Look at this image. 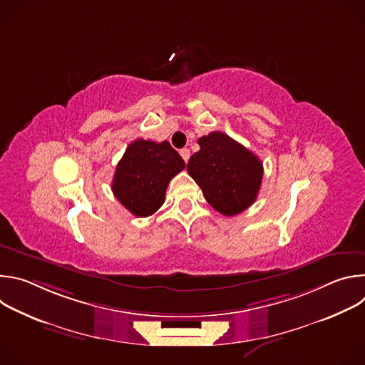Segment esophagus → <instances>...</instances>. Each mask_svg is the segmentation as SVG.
I'll use <instances>...</instances> for the list:
<instances>
[{"label": "esophagus", "instance_id": "1", "mask_svg": "<svg viewBox=\"0 0 365 365\" xmlns=\"http://www.w3.org/2000/svg\"><path fill=\"white\" fill-rule=\"evenodd\" d=\"M179 153H180V155L183 158V160L187 163V160H189V158H190V151H189L187 148H182Z\"/></svg>", "mask_w": 365, "mask_h": 365}]
</instances>
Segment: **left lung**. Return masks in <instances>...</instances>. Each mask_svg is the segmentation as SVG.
<instances>
[{
    "label": "left lung",
    "instance_id": "left-lung-1",
    "mask_svg": "<svg viewBox=\"0 0 365 365\" xmlns=\"http://www.w3.org/2000/svg\"><path fill=\"white\" fill-rule=\"evenodd\" d=\"M200 150L187 163V172L205 199L225 217L245 211L258 195L263 163L254 153L221 131L197 140Z\"/></svg>",
    "mask_w": 365,
    "mask_h": 365
}]
</instances>
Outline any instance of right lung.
<instances>
[{
	"instance_id": "right-lung-1",
	"label": "right lung",
	"mask_w": 365,
	"mask_h": 365,
	"mask_svg": "<svg viewBox=\"0 0 365 365\" xmlns=\"http://www.w3.org/2000/svg\"><path fill=\"white\" fill-rule=\"evenodd\" d=\"M185 166L169 141L137 138L117 165L113 192L133 215L150 217L163 205L169 182Z\"/></svg>"
}]
</instances>
